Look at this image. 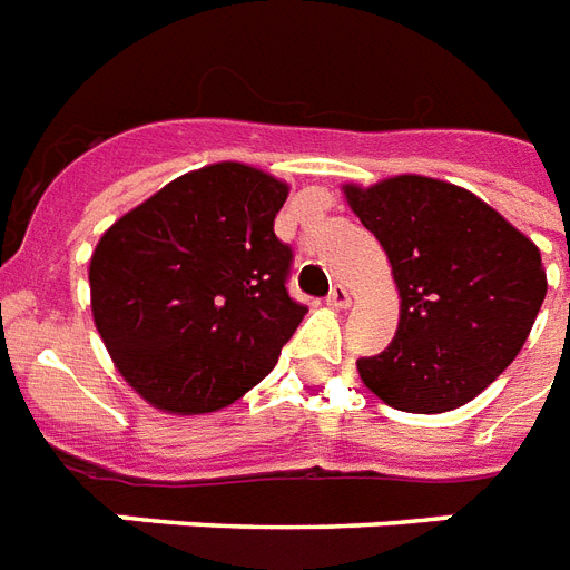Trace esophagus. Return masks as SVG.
<instances>
[{"instance_id": "obj_1", "label": "esophagus", "mask_w": 570, "mask_h": 570, "mask_svg": "<svg viewBox=\"0 0 570 570\" xmlns=\"http://www.w3.org/2000/svg\"><path fill=\"white\" fill-rule=\"evenodd\" d=\"M328 304L331 307H337V311H346L348 304H352V295H348V289L343 284H337L334 289H331L328 295Z\"/></svg>"}]
</instances>
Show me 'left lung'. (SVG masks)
I'll return each instance as SVG.
<instances>
[{
    "label": "left lung",
    "instance_id": "obj_1",
    "mask_svg": "<svg viewBox=\"0 0 570 570\" xmlns=\"http://www.w3.org/2000/svg\"><path fill=\"white\" fill-rule=\"evenodd\" d=\"M346 200L375 233L399 289L396 337L357 373L381 402L443 414L512 364L548 295L539 248L473 191L402 174Z\"/></svg>",
    "mask_w": 570,
    "mask_h": 570
}]
</instances>
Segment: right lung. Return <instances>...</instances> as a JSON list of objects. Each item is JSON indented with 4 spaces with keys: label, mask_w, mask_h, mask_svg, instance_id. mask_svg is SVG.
I'll use <instances>...</instances> for the list:
<instances>
[{
    "label": "right lung",
    "mask_w": 570,
    "mask_h": 570,
    "mask_svg": "<svg viewBox=\"0 0 570 570\" xmlns=\"http://www.w3.org/2000/svg\"><path fill=\"white\" fill-rule=\"evenodd\" d=\"M289 186L242 163L183 174L102 233L94 325L129 387L168 414H209L272 373L307 307L275 236Z\"/></svg>",
    "instance_id": "right-lung-1"
}]
</instances>
